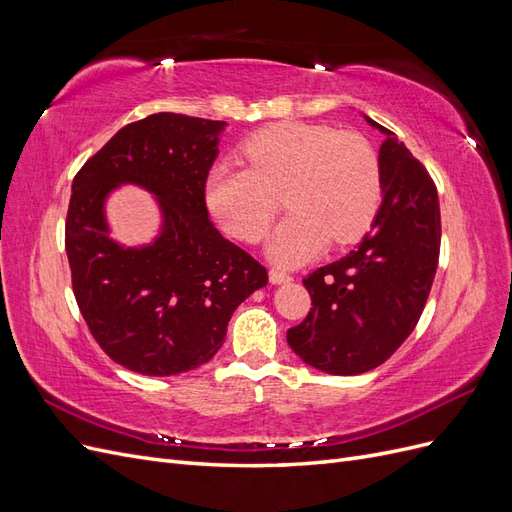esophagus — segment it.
<instances>
[{"instance_id": "esophagus-1", "label": "esophagus", "mask_w": 512, "mask_h": 512, "mask_svg": "<svg viewBox=\"0 0 512 512\" xmlns=\"http://www.w3.org/2000/svg\"><path fill=\"white\" fill-rule=\"evenodd\" d=\"M269 280H271V284H286V282H290L292 280V275L290 273H286V271H282V269H271L269 271Z\"/></svg>"}]
</instances>
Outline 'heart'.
Returning <instances> with one entry per match:
<instances>
[{"label": "heart", "mask_w": 512, "mask_h": 512, "mask_svg": "<svg viewBox=\"0 0 512 512\" xmlns=\"http://www.w3.org/2000/svg\"><path fill=\"white\" fill-rule=\"evenodd\" d=\"M252 168L215 164L207 205L232 237L254 243L265 235L284 196L288 218L277 226L269 254L301 265L335 245L359 241L374 224L384 183L376 149L363 136L324 123H277L243 143Z\"/></svg>", "instance_id": "obj_1"}]
</instances>
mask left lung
<instances>
[{"mask_svg": "<svg viewBox=\"0 0 512 512\" xmlns=\"http://www.w3.org/2000/svg\"><path fill=\"white\" fill-rule=\"evenodd\" d=\"M365 119L386 136L380 211L356 250L305 277L312 309L286 335L294 354L333 376L365 374L406 342L440 256L436 183L391 130Z\"/></svg>", "mask_w": 512, "mask_h": 512, "instance_id": "left-lung-1", "label": "left lung"}]
</instances>
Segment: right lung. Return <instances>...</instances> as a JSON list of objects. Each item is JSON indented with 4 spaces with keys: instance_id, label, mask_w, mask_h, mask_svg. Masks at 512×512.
Wrapping results in <instances>:
<instances>
[{
    "instance_id": "1",
    "label": "right lung",
    "mask_w": 512,
    "mask_h": 512,
    "mask_svg": "<svg viewBox=\"0 0 512 512\" xmlns=\"http://www.w3.org/2000/svg\"><path fill=\"white\" fill-rule=\"evenodd\" d=\"M224 121L156 113L128 123L72 181L66 254L87 327L115 363L175 376L213 359L232 312L267 269L209 220L205 185ZM121 182L159 196L163 232L151 246L107 237L103 200Z\"/></svg>"
}]
</instances>
